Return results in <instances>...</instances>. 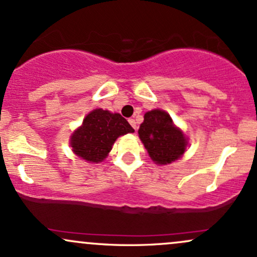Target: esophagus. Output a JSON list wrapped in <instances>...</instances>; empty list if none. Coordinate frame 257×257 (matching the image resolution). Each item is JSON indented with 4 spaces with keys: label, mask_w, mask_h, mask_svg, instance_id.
<instances>
[{
    "label": "esophagus",
    "mask_w": 257,
    "mask_h": 257,
    "mask_svg": "<svg viewBox=\"0 0 257 257\" xmlns=\"http://www.w3.org/2000/svg\"><path fill=\"white\" fill-rule=\"evenodd\" d=\"M128 122L131 123V125L135 129V131H137V122H135V119L134 118H129Z\"/></svg>",
    "instance_id": "34e87169"
}]
</instances>
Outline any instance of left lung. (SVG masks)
Masks as SVG:
<instances>
[{"label":"left lung","instance_id":"left-lung-1","mask_svg":"<svg viewBox=\"0 0 257 257\" xmlns=\"http://www.w3.org/2000/svg\"><path fill=\"white\" fill-rule=\"evenodd\" d=\"M139 137L150 157L157 164H169L184 155L187 140L173 124L167 112L152 110L146 112L139 129Z\"/></svg>","mask_w":257,"mask_h":257}]
</instances>
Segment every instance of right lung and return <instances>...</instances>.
<instances>
[{
    "mask_svg": "<svg viewBox=\"0 0 257 257\" xmlns=\"http://www.w3.org/2000/svg\"><path fill=\"white\" fill-rule=\"evenodd\" d=\"M133 132L134 129L128 120L119 113L96 108L85 117L81 128L73 133L71 147L79 157L98 163L106 158L117 138Z\"/></svg>",
    "mask_w": 257,
    "mask_h": 257,
    "instance_id": "right-lung-1",
    "label": "right lung"
}]
</instances>
